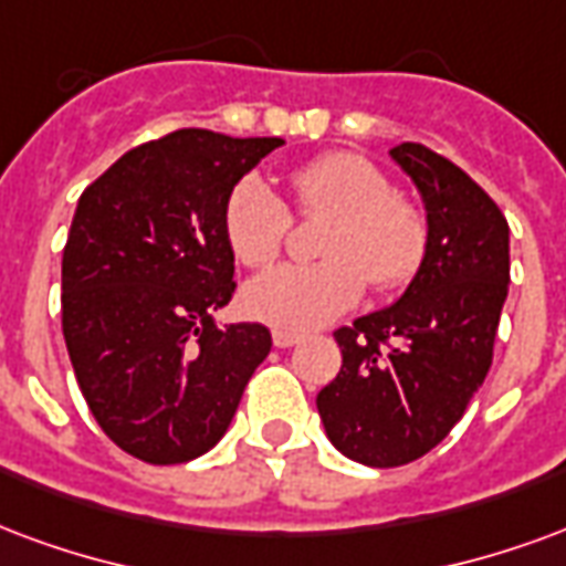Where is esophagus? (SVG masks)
I'll list each match as a JSON object with an SVG mask.
<instances>
[{
    "label": "esophagus",
    "mask_w": 566,
    "mask_h": 566,
    "mask_svg": "<svg viewBox=\"0 0 566 566\" xmlns=\"http://www.w3.org/2000/svg\"><path fill=\"white\" fill-rule=\"evenodd\" d=\"M300 333H291V329H275L272 333V342H275V347H294L296 342H300Z\"/></svg>",
    "instance_id": "esophagus-1"
}]
</instances>
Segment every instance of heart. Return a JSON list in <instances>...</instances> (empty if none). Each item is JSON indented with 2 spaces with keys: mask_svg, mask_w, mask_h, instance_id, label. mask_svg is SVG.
<instances>
[{
  "mask_svg": "<svg viewBox=\"0 0 566 566\" xmlns=\"http://www.w3.org/2000/svg\"><path fill=\"white\" fill-rule=\"evenodd\" d=\"M294 209L305 219L329 216L317 263H287L245 284L242 308L279 329H315L359 303L366 282L396 294L420 275L429 254V219L411 198L392 191L375 161L359 153H326L291 174ZM291 209L270 182L242 177L221 207L230 251L249 270H266L291 237Z\"/></svg>",
  "mask_w": 566,
  "mask_h": 566,
  "instance_id": "1",
  "label": "heart"
}]
</instances>
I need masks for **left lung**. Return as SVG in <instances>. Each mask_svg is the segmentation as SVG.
Wrapping results in <instances>:
<instances>
[{
    "instance_id": "left-lung-1",
    "label": "left lung",
    "mask_w": 566,
    "mask_h": 566,
    "mask_svg": "<svg viewBox=\"0 0 566 566\" xmlns=\"http://www.w3.org/2000/svg\"><path fill=\"white\" fill-rule=\"evenodd\" d=\"M389 155L429 212V254L399 303L338 326L342 371L317 392L336 450L371 468L420 459L483 387L510 284L504 212L450 158L422 144Z\"/></svg>"
}]
</instances>
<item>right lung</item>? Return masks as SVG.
<instances>
[{"label":"right lung","mask_w":566,"mask_h":566,"mask_svg":"<svg viewBox=\"0 0 566 566\" xmlns=\"http://www.w3.org/2000/svg\"><path fill=\"white\" fill-rule=\"evenodd\" d=\"M282 137L179 128L140 144L77 200L62 251V336L92 417L119 450L179 464L212 450L272 347L221 329L233 251L221 207Z\"/></svg>","instance_id":"1"}]
</instances>
